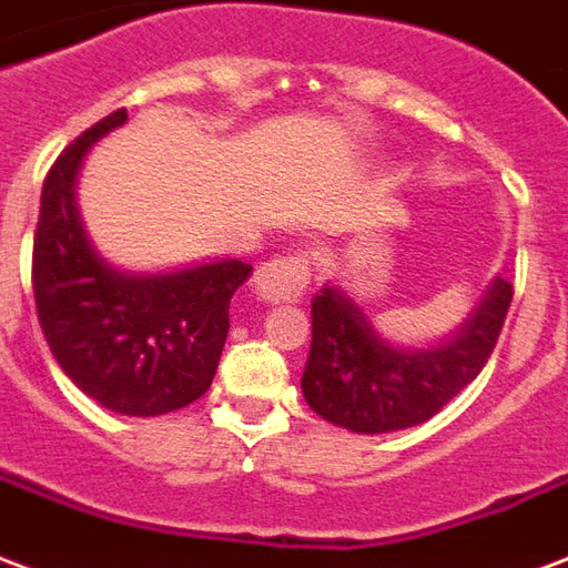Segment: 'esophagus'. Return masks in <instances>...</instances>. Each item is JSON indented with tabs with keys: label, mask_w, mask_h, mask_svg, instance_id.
I'll list each match as a JSON object with an SVG mask.
<instances>
[{
	"label": "esophagus",
	"mask_w": 568,
	"mask_h": 568,
	"mask_svg": "<svg viewBox=\"0 0 568 568\" xmlns=\"http://www.w3.org/2000/svg\"><path fill=\"white\" fill-rule=\"evenodd\" d=\"M311 268L308 260L302 254H290V257H272L254 272V290L260 300L266 302H290L300 300L302 290L308 287Z\"/></svg>",
	"instance_id": "esophagus-1"
}]
</instances>
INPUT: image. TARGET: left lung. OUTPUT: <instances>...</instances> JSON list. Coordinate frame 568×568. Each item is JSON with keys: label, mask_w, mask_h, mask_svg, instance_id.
<instances>
[{"label": "left lung", "mask_w": 568, "mask_h": 568, "mask_svg": "<svg viewBox=\"0 0 568 568\" xmlns=\"http://www.w3.org/2000/svg\"><path fill=\"white\" fill-rule=\"evenodd\" d=\"M511 284L497 278L462 329L422 349L395 347L341 287L311 300V353L302 395L317 416L356 434L413 428L440 413L485 368L500 338Z\"/></svg>", "instance_id": "obj_1"}]
</instances>
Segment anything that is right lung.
<instances>
[{
    "label": "right lung",
    "mask_w": 568,
    "mask_h": 568,
    "mask_svg": "<svg viewBox=\"0 0 568 568\" xmlns=\"http://www.w3.org/2000/svg\"><path fill=\"white\" fill-rule=\"evenodd\" d=\"M125 119V110H116L95 122L47 173L32 290L41 332L77 389L122 416H161L212 386L227 341L230 300L251 266L219 260L131 275L98 254L77 209V173L89 149Z\"/></svg>",
    "instance_id": "right-lung-1"
}]
</instances>
